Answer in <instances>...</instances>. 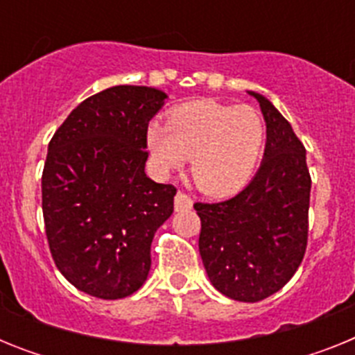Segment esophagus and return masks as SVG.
<instances>
[{"label":"esophagus","instance_id":"obj_1","mask_svg":"<svg viewBox=\"0 0 355 355\" xmlns=\"http://www.w3.org/2000/svg\"><path fill=\"white\" fill-rule=\"evenodd\" d=\"M193 205V200L190 199V196H187L184 192H178L175 193L174 199V208L175 211H183V209H190Z\"/></svg>","mask_w":355,"mask_h":355}]
</instances>
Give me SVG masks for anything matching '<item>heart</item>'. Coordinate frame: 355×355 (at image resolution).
<instances>
[{"label":"heart","instance_id":"1","mask_svg":"<svg viewBox=\"0 0 355 355\" xmlns=\"http://www.w3.org/2000/svg\"><path fill=\"white\" fill-rule=\"evenodd\" d=\"M266 126L252 106L197 99L168 112L165 126L153 122L146 142L162 172L181 168L190 158V174L200 192L227 197L252 178L265 149Z\"/></svg>","mask_w":355,"mask_h":355}]
</instances>
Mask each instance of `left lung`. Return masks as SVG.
<instances>
[{"label": "left lung", "mask_w": 355, "mask_h": 355, "mask_svg": "<svg viewBox=\"0 0 355 355\" xmlns=\"http://www.w3.org/2000/svg\"><path fill=\"white\" fill-rule=\"evenodd\" d=\"M249 94L266 122L261 167L231 199L193 205L206 274L216 290L240 302L266 299L293 277L306 254L311 193L306 147L266 97Z\"/></svg>", "instance_id": "left-lung-1"}]
</instances>
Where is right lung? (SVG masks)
<instances>
[{
	"mask_svg": "<svg viewBox=\"0 0 355 355\" xmlns=\"http://www.w3.org/2000/svg\"><path fill=\"white\" fill-rule=\"evenodd\" d=\"M167 94L119 85L85 99L53 135L42 213L56 268L97 299L135 293L150 268L156 229L174 211L175 187L144 172L147 126Z\"/></svg>",
	"mask_w": 355,
	"mask_h": 355,
	"instance_id": "obj_1",
	"label": "right lung"
}]
</instances>
